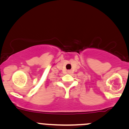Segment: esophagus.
<instances>
[{"label": "esophagus", "mask_w": 129, "mask_h": 129, "mask_svg": "<svg viewBox=\"0 0 129 129\" xmlns=\"http://www.w3.org/2000/svg\"><path fill=\"white\" fill-rule=\"evenodd\" d=\"M71 72H71L70 70H68V73L70 74V73H71Z\"/></svg>", "instance_id": "34e87169"}]
</instances>
